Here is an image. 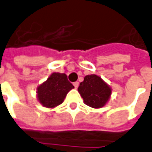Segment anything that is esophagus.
<instances>
[{"instance_id":"34e87169","label":"esophagus","mask_w":152,"mask_h":152,"mask_svg":"<svg viewBox=\"0 0 152 152\" xmlns=\"http://www.w3.org/2000/svg\"><path fill=\"white\" fill-rule=\"evenodd\" d=\"M73 85H74L75 88H77L78 86H79V82H74V83H73Z\"/></svg>"}]
</instances>
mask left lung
Here are the masks:
<instances>
[{
	"mask_svg": "<svg viewBox=\"0 0 152 152\" xmlns=\"http://www.w3.org/2000/svg\"><path fill=\"white\" fill-rule=\"evenodd\" d=\"M78 92L85 104L95 109L102 108L106 104L111 95V88L96 75H88L80 84Z\"/></svg>",
	"mask_w": 152,
	"mask_h": 152,
	"instance_id": "1",
	"label": "left lung"
}]
</instances>
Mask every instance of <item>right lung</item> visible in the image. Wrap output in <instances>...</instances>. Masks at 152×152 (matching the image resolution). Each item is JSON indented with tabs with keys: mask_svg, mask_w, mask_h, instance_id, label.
Wrapping results in <instances>:
<instances>
[{
	"mask_svg": "<svg viewBox=\"0 0 152 152\" xmlns=\"http://www.w3.org/2000/svg\"><path fill=\"white\" fill-rule=\"evenodd\" d=\"M74 88L64 73L54 72L37 88V97L44 107L54 108L62 104L67 93Z\"/></svg>",
	"mask_w": 152,
	"mask_h": 152,
	"instance_id": "right-lung-1",
	"label": "right lung"
}]
</instances>
